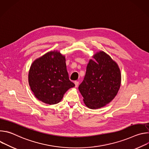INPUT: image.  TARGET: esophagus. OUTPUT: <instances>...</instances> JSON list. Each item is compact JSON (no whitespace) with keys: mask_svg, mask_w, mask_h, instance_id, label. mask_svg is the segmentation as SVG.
Returning a JSON list of instances; mask_svg holds the SVG:
<instances>
[{"mask_svg":"<svg viewBox=\"0 0 149 149\" xmlns=\"http://www.w3.org/2000/svg\"><path fill=\"white\" fill-rule=\"evenodd\" d=\"M74 84H75V87H78V84H79V82H78V81H75L74 82Z\"/></svg>","mask_w":149,"mask_h":149,"instance_id":"34e87169","label":"esophagus"}]
</instances>
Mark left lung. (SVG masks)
<instances>
[{
  "label": "left lung",
  "mask_w": 149,
  "mask_h": 149,
  "mask_svg": "<svg viewBox=\"0 0 149 149\" xmlns=\"http://www.w3.org/2000/svg\"><path fill=\"white\" fill-rule=\"evenodd\" d=\"M88 63L86 75L78 89L84 102L91 109L101 108L117 95L120 87L121 74L117 63L101 51Z\"/></svg>",
  "instance_id": "left-lung-1"
}]
</instances>
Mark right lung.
I'll list each match as a JSON object with an SVG mask.
<instances>
[{
	"label": "right lung",
	"mask_w": 149,
	"mask_h": 149,
	"mask_svg": "<svg viewBox=\"0 0 149 149\" xmlns=\"http://www.w3.org/2000/svg\"><path fill=\"white\" fill-rule=\"evenodd\" d=\"M28 79L35 97L51 105L61 101L65 92L75 86L69 79L65 56L57 51L35 60L30 68Z\"/></svg>",
	"instance_id": "obj_1"
}]
</instances>
